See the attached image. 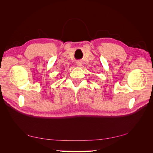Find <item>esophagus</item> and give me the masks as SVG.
Returning <instances> with one entry per match:
<instances>
[{
  "label": "esophagus",
  "instance_id": "obj_1",
  "mask_svg": "<svg viewBox=\"0 0 153 153\" xmlns=\"http://www.w3.org/2000/svg\"><path fill=\"white\" fill-rule=\"evenodd\" d=\"M76 65H77L78 66H81L82 65V62L80 61H77V62H76Z\"/></svg>",
  "mask_w": 153,
  "mask_h": 153
}]
</instances>
